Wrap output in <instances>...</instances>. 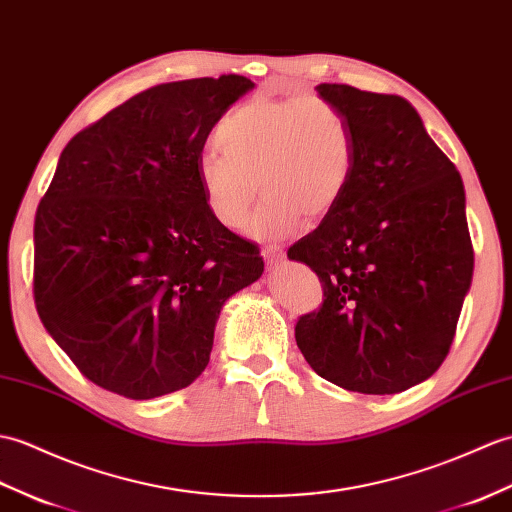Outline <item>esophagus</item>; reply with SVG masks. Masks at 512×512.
<instances>
[{"instance_id":"1","label":"esophagus","mask_w":512,"mask_h":512,"mask_svg":"<svg viewBox=\"0 0 512 512\" xmlns=\"http://www.w3.org/2000/svg\"><path fill=\"white\" fill-rule=\"evenodd\" d=\"M261 255H264L266 264L270 268H275V266H279V264H283V261H285V251H283L281 246H266L264 251H261Z\"/></svg>"}]
</instances>
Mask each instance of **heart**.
<instances>
[{"instance_id":"heart-1","label":"heart","mask_w":512,"mask_h":512,"mask_svg":"<svg viewBox=\"0 0 512 512\" xmlns=\"http://www.w3.org/2000/svg\"><path fill=\"white\" fill-rule=\"evenodd\" d=\"M221 150L198 159L207 209L222 227L242 231L253 220L257 240H277L301 227L303 216L325 218L347 192L353 170L351 130L323 95L251 100L222 117L213 133Z\"/></svg>"}]
</instances>
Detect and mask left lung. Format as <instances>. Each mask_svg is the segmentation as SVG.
<instances>
[{"instance_id":"obj_1","label":"left lung","mask_w":512,"mask_h":512,"mask_svg":"<svg viewBox=\"0 0 512 512\" xmlns=\"http://www.w3.org/2000/svg\"><path fill=\"white\" fill-rule=\"evenodd\" d=\"M316 91L349 124L353 170L334 211L288 251L325 296L294 338L327 382L395 395L432 377L454 342L473 277L465 187L408 100L329 82Z\"/></svg>"}]
</instances>
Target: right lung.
Masks as SVG:
<instances>
[{
  "mask_svg": "<svg viewBox=\"0 0 512 512\" xmlns=\"http://www.w3.org/2000/svg\"><path fill=\"white\" fill-rule=\"evenodd\" d=\"M255 82L229 74L141 91L69 141L34 218V303L93 384L154 399L205 371L222 305L264 272L211 216L202 148Z\"/></svg>",
  "mask_w": 512,
  "mask_h": 512,
  "instance_id": "1",
  "label": "right lung"
}]
</instances>
